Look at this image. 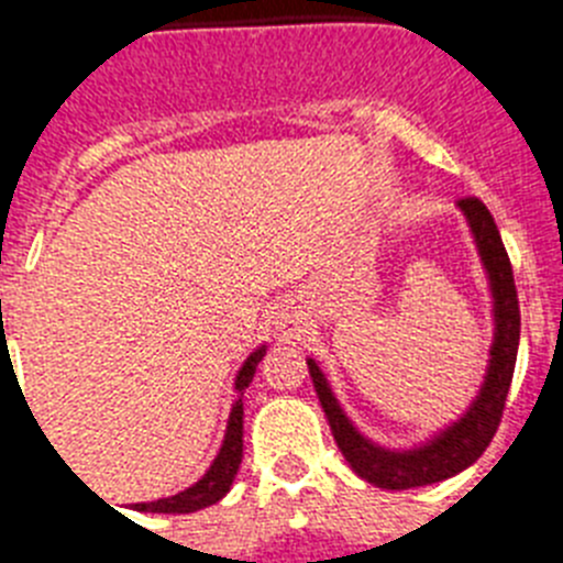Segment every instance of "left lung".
Wrapping results in <instances>:
<instances>
[{"label":"left lung","instance_id":"8db88e82","mask_svg":"<svg viewBox=\"0 0 563 563\" xmlns=\"http://www.w3.org/2000/svg\"><path fill=\"white\" fill-rule=\"evenodd\" d=\"M460 211L465 213L467 228L474 233L476 251H479L482 267L487 273L490 298H494V343H490L485 380L479 386V395L471 400L460 420L437 431L431 440L420 442L415 449L397 451L377 445L352 426V420L338 402L335 391L330 389L324 369L312 357H307L312 386H316L321 409L330 420L332 437H335L343 460L350 462V467L361 479L375 487H386V490L434 485V482L451 479L467 465H474L499 429L507 391H510V380H514L521 332L514 267H510L499 228H496L485 202L476 200V197H465V200H460Z\"/></svg>","mask_w":563,"mask_h":563}]
</instances>
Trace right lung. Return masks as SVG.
I'll list each match as a JSON object with an SVG mask.
<instances>
[{
  "instance_id": "obj_1",
  "label": "right lung",
  "mask_w": 563,
  "mask_h": 563,
  "mask_svg": "<svg viewBox=\"0 0 563 563\" xmlns=\"http://www.w3.org/2000/svg\"><path fill=\"white\" fill-rule=\"evenodd\" d=\"M265 352L267 346H258V350L251 352V357L242 363V369H239L236 383H233V389H236L239 397L231 406L225 440H222L220 454L213 456L211 467L202 474V479H197L191 487L180 490V494L168 496V499L132 505V510H141V514H194V510H202V507L208 505H217V501L231 490L233 476H236L239 465H242V417H245V409H242V395H245V389L251 386L258 361L265 357Z\"/></svg>"
}]
</instances>
